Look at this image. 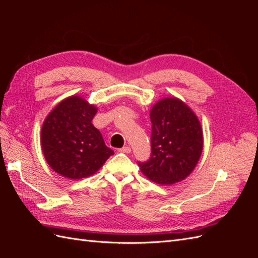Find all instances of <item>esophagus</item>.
Returning a JSON list of instances; mask_svg holds the SVG:
<instances>
[{
	"label": "esophagus",
	"mask_w": 258,
	"mask_h": 258,
	"mask_svg": "<svg viewBox=\"0 0 258 258\" xmlns=\"http://www.w3.org/2000/svg\"><path fill=\"white\" fill-rule=\"evenodd\" d=\"M118 152H120V153H124V154H129V153L131 152V148H130L129 146H123V147L119 148Z\"/></svg>",
	"instance_id": "esophagus-1"
}]
</instances>
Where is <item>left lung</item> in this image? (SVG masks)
<instances>
[{
	"instance_id": "left-lung-1",
	"label": "left lung",
	"mask_w": 258,
	"mask_h": 258,
	"mask_svg": "<svg viewBox=\"0 0 258 258\" xmlns=\"http://www.w3.org/2000/svg\"><path fill=\"white\" fill-rule=\"evenodd\" d=\"M151 157L138 161L153 182L171 185L190 174L202 153L204 137L197 116L181 100L166 98L151 111Z\"/></svg>"
}]
</instances>
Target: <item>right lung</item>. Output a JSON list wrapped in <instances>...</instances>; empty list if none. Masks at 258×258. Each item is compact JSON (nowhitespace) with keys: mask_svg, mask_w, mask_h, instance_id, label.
Wrapping results in <instances>:
<instances>
[{"mask_svg":"<svg viewBox=\"0 0 258 258\" xmlns=\"http://www.w3.org/2000/svg\"><path fill=\"white\" fill-rule=\"evenodd\" d=\"M96 113L97 107L72 96L46 117L41 134L42 150L57 173L73 179L87 177L114 154L91 122Z\"/></svg>","mask_w":258,"mask_h":258,"instance_id":"right-lung-1","label":"right lung"}]
</instances>
